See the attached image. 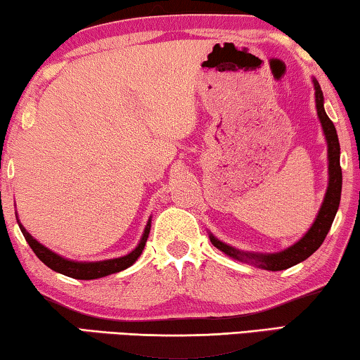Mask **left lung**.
I'll return each mask as SVG.
<instances>
[{"mask_svg": "<svg viewBox=\"0 0 360 360\" xmlns=\"http://www.w3.org/2000/svg\"><path fill=\"white\" fill-rule=\"evenodd\" d=\"M314 83V96H316V111L318 117L321 121L323 132L326 136L328 142V172H329V181H328V190L326 195H324V201L321 208L318 211L316 219L311 228L308 229V233L303 236L298 243L290 245L288 249L282 250V252L275 254H254V252H243V250H238L231 245L221 243L214 238L213 234H210L211 243H213L214 248L223 250L226 255L229 257L243 260V262H250L257 265L260 269L272 270V272H277V270H285L288 267H293L300 262H303L304 259H308L313 252H316L319 245L323 244V240L326 239V234L331 229V224L334 221V216L338 213L339 201H341V188H342V170L341 164H339V154H341V147H339V139L336 127H334L333 121L329 120L326 111H324V98L321 86L316 80Z\"/></svg>", "mask_w": 360, "mask_h": 360, "instance_id": "1", "label": "left lung"}]
</instances>
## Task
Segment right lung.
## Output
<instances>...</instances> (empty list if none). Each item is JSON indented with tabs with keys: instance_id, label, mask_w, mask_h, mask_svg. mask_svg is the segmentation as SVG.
<instances>
[{
	"instance_id": "right-lung-1",
	"label": "right lung",
	"mask_w": 360,
	"mask_h": 360,
	"mask_svg": "<svg viewBox=\"0 0 360 360\" xmlns=\"http://www.w3.org/2000/svg\"><path fill=\"white\" fill-rule=\"evenodd\" d=\"M18 224H19V228H21V233L24 238H26L27 244L31 245V249L34 250V254H36L49 269L56 270V272L62 274V275H67V277L78 278V280L101 278V277H106V275L121 272V270L131 267V265L137 260V257L142 254V250H144V245H146L147 238H149V233H150V219H149L147 221L144 234H142L137 248L132 250V252L124 255V257L100 260V262H75V260H68V259L60 257L58 254L52 252L51 249H47L46 245L37 243V240L27 233L26 228L19 223V219H18Z\"/></svg>"
}]
</instances>
